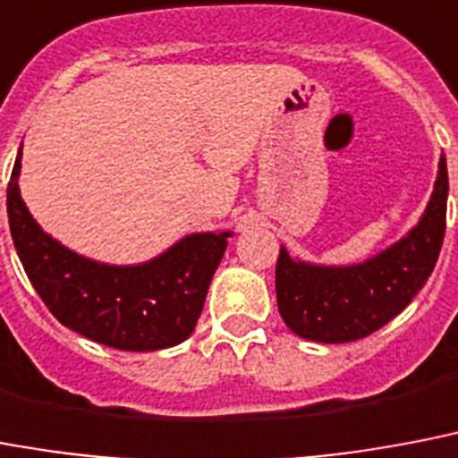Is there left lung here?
Returning <instances> with one entry per match:
<instances>
[{
	"mask_svg": "<svg viewBox=\"0 0 458 458\" xmlns=\"http://www.w3.org/2000/svg\"><path fill=\"white\" fill-rule=\"evenodd\" d=\"M447 163L440 158L433 199L419 225L364 265H305L281 248L276 302L286 327L317 343H350L386 327L433 274L447 226Z\"/></svg>",
	"mask_w": 458,
	"mask_h": 458,
	"instance_id": "1",
	"label": "left lung"
}]
</instances>
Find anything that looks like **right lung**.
Instances as JSON below:
<instances>
[{
    "instance_id": "obj_1",
    "label": "right lung",
    "mask_w": 458,
    "mask_h": 458,
    "mask_svg": "<svg viewBox=\"0 0 458 458\" xmlns=\"http://www.w3.org/2000/svg\"><path fill=\"white\" fill-rule=\"evenodd\" d=\"M21 151L6 189L11 239L28 279L64 327L130 352L163 350L191 335L229 232L193 233L137 267L80 258L47 236L18 191Z\"/></svg>"
}]
</instances>
